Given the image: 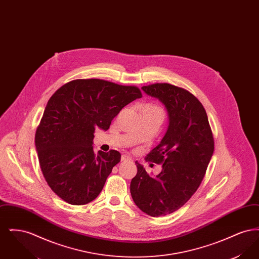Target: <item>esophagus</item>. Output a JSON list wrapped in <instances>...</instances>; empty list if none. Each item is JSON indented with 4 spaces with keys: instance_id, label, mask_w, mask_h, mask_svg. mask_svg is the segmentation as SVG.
<instances>
[{
    "instance_id": "obj_1",
    "label": "esophagus",
    "mask_w": 259,
    "mask_h": 259,
    "mask_svg": "<svg viewBox=\"0 0 259 259\" xmlns=\"http://www.w3.org/2000/svg\"><path fill=\"white\" fill-rule=\"evenodd\" d=\"M131 157L129 156V155H126V154H124L121 156V161H131Z\"/></svg>"
}]
</instances>
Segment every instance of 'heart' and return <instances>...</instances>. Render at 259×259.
<instances>
[{
    "mask_svg": "<svg viewBox=\"0 0 259 259\" xmlns=\"http://www.w3.org/2000/svg\"><path fill=\"white\" fill-rule=\"evenodd\" d=\"M145 108H148V109H153V110H160L158 107L153 106V105H147Z\"/></svg>",
    "mask_w": 259,
    "mask_h": 259,
    "instance_id": "b5f03b06",
    "label": "heart"
}]
</instances>
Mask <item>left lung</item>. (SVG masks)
<instances>
[{
    "label": "left lung",
    "instance_id": "8db88e82",
    "mask_svg": "<svg viewBox=\"0 0 259 259\" xmlns=\"http://www.w3.org/2000/svg\"><path fill=\"white\" fill-rule=\"evenodd\" d=\"M165 106L169 125L159 145L148 155L162 164L157 176H149L136 162L138 172L130 192L137 207L158 218L183 207L195 193L213 153V137L203 105L187 90L169 83L142 87Z\"/></svg>",
    "mask_w": 259,
    "mask_h": 259
}]
</instances>
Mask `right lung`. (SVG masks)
Here are the masks:
<instances>
[{
  "mask_svg": "<svg viewBox=\"0 0 259 259\" xmlns=\"http://www.w3.org/2000/svg\"><path fill=\"white\" fill-rule=\"evenodd\" d=\"M141 97L138 87L97 78L70 81L50 97L35 145L42 175L57 196L77 206L97 198L121 154L95 153V128L107 131L122 108Z\"/></svg>",
  "mask_w": 259,
  "mask_h": 259,
  "instance_id": "add662e5",
  "label": "right lung"
}]
</instances>
